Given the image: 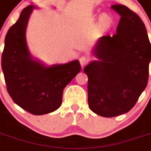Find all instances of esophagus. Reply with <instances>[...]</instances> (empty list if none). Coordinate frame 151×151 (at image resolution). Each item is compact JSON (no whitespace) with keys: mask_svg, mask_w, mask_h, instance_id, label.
<instances>
[{"mask_svg":"<svg viewBox=\"0 0 151 151\" xmlns=\"http://www.w3.org/2000/svg\"><path fill=\"white\" fill-rule=\"evenodd\" d=\"M89 57L86 56H82L80 58H79V61H80V64H81V65L83 67V66H85L87 63L89 62Z\"/></svg>","mask_w":151,"mask_h":151,"instance_id":"34e87169","label":"esophagus"}]
</instances>
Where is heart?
<instances>
[{
  "label": "heart",
  "instance_id": "heart-1",
  "mask_svg": "<svg viewBox=\"0 0 151 151\" xmlns=\"http://www.w3.org/2000/svg\"><path fill=\"white\" fill-rule=\"evenodd\" d=\"M100 22L104 26H108L111 22V18L110 17V15L108 14H102L101 16H100Z\"/></svg>",
  "mask_w": 151,
  "mask_h": 151
}]
</instances>
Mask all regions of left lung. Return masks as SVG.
<instances>
[{
    "label": "left lung",
    "instance_id": "obj_1",
    "mask_svg": "<svg viewBox=\"0 0 151 151\" xmlns=\"http://www.w3.org/2000/svg\"><path fill=\"white\" fill-rule=\"evenodd\" d=\"M111 8L120 15L116 34L99 39L92 51L97 60L84 68L89 108L104 117L133 108L146 87L151 60L150 43L139 16L125 5Z\"/></svg>",
    "mask_w": 151,
    "mask_h": 151
}]
</instances>
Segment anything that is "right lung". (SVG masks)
Returning <instances> with one entry per match:
<instances>
[{
    "label": "right lung",
    "instance_id": "1",
    "mask_svg": "<svg viewBox=\"0 0 151 151\" xmlns=\"http://www.w3.org/2000/svg\"><path fill=\"white\" fill-rule=\"evenodd\" d=\"M28 5L5 39L1 68L7 91L19 107L33 115L56 111L62 103L63 91L81 71L78 60L47 66L29 52L26 31L33 9Z\"/></svg>",
    "mask_w": 151,
    "mask_h": 151
}]
</instances>
